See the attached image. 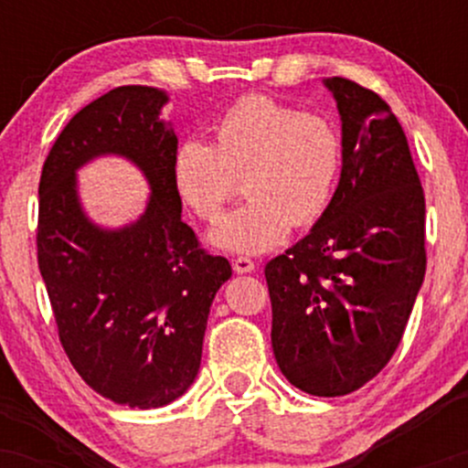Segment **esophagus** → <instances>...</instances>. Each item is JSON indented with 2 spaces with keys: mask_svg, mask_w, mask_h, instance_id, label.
I'll return each mask as SVG.
<instances>
[{
  "mask_svg": "<svg viewBox=\"0 0 468 468\" xmlns=\"http://www.w3.org/2000/svg\"><path fill=\"white\" fill-rule=\"evenodd\" d=\"M233 271L238 272V275H246V272L255 271V261L249 260V257H238V260L233 261Z\"/></svg>",
  "mask_w": 468,
  "mask_h": 468,
  "instance_id": "34e87169",
  "label": "esophagus"
}]
</instances>
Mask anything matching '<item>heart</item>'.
<instances>
[{
  "label": "heart",
  "mask_w": 468,
  "mask_h": 468,
  "mask_svg": "<svg viewBox=\"0 0 468 468\" xmlns=\"http://www.w3.org/2000/svg\"><path fill=\"white\" fill-rule=\"evenodd\" d=\"M343 165L336 127L319 114L264 94L239 99L213 127V144L185 141L171 178L197 218L213 222L241 178L249 197L211 230L219 249L241 255L272 250L290 227H310L330 207Z\"/></svg>",
  "instance_id": "b5f03b06"
}]
</instances>
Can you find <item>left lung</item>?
<instances>
[{"mask_svg": "<svg viewBox=\"0 0 468 468\" xmlns=\"http://www.w3.org/2000/svg\"><path fill=\"white\" fill-rule=\"evenodd\" d=\"M324 85L341 116V180L313 230L264 272L279 369L305 394L335 399L394 356L427 252L424 193L399 118L350 79Z\"/></svg>", "mask_w": 468, "mask_h": 468, "instance_id": "left-lung-1", "label": "left lung"}]
</instances>
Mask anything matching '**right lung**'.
Listing matches in <instances>:
<instances>
[{
  "instance_id": "right-lung-1",
  "label": "right lung",
  "mask_w": 468,
  "mask_h": 468,
  "mask_svg": "<svg viewBox=\"0 0 468 468\" xmlns=\"http://www.w3.org/2000/svg\"><path fill=\"white\" fill-rule=\"evenodd\" d=\"M166 101L158 88L122 85L85 105L58 133L39 182L37 260L58 341L96 394L138 410L191 388L213 297L233 272L180 218ZM99 154L127 157L148 178L136 223L103 229L80 207L76 171Z\"/></svg>"
}]
</instances>
